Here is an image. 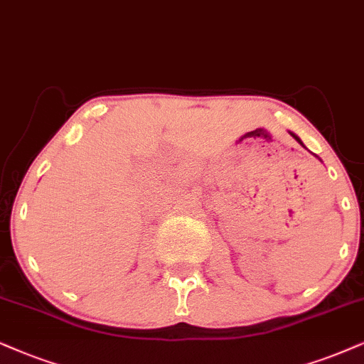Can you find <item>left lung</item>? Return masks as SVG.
<instances>
[{"instance_id": "1", "label": "left lung", "mask_w": 364, "mask_h": 364, "mask_svg": "<svg viewBox=\"0 0 364 364\" xmlns=\"http://www.w3.org/2000/svg\"><path fill=\"white\" fill-rule=\"evenodd\" d=\"M291 136H292V137H294V139H296V141H297V142H299V144H301V146H304V144H302V141H301V139H299V137H297V136H296V134H294V132H291Z\"/></svg>"}]
</instances>
